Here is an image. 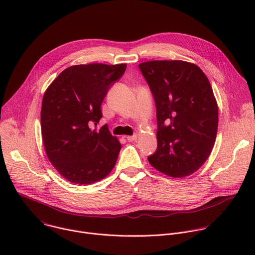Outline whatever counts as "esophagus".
I'll use <instances>...</instances> for the list:
<instances>
[{
    "label": "esophagus",
    "instance_id": "1",
    "mask_svg": "<svg viewBox=\"0 0 255 255\" xmlns=\"http://www.w3.org/2000/svg\"><path fill=\"white\" fill-rule=\"evenodd\" d=\"M127 138V140L128 141H134V140H136L137 139V135L135 134V135H131V136H127L126 137Z\"/></svg>",
    "mask_w": 255,
    "mask_h": 255
}]
</instances>
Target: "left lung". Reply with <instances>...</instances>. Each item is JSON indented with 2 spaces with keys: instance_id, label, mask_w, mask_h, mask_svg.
<instances>
[{
  "instance_id": "8db88e82",
  "label": "left lung",
  "mask_w": 255,
  "mask_h": 255,
  "mask_svg": "<svg viewBox=\"0 0 255 255\" xmlns=\"http://www.w3.org/2000/svg\"><path fill=\"white\" fill-rule=\"evenodd\" d=\"M139 68L156 107L157 149L148 161L168 176H188L205 163L216 140L218 106L210 82L183 60H152Z\"/></svg>"
}]
</instances>
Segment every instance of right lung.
Segmentation results:
<instances>
[{
    "label": "right lung",
    "instance_id": "add662e5",
    "mask_svg": "<svg viewBox=\"0 0 255 255\" xmlns=\"http://www.w3.org/2000/svg\"><path fill=\"white\" fill-rule=\"evenodd\" d=\"M126 64L72 65L60 72L45 91L41 134L46 155L70 183L88 185L103 179L116 164L121 144L105 124L101 106Z\"/></svg>",
    "mask_w": 255,
    "mask_h": 255
}]
</instances>
